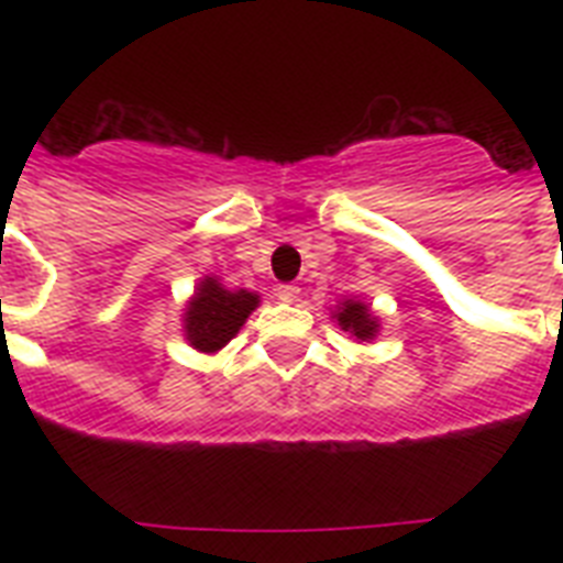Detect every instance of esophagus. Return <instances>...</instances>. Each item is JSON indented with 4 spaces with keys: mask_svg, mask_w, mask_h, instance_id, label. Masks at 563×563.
<instances>
[{
    "mask_svg": "<svg viewBox=\"0 0 563 563\" xmlns=\"http://www.w3.org/2000/svg\"><path fill=\"white\" fill-rule=\"evenodd\" d=\"M300 295V289L295 286V283H283V286H277V298L283 300V303H295Z\"/></svg>",
    "mask_w": 563,
    "mask_h": 563,
    "instance_id": "esophagus-1",
    "label": "esophagus"
}]
</instances>
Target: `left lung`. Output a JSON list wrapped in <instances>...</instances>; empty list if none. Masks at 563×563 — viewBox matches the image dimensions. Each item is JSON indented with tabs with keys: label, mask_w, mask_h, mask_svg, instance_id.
Returning a JSON list of instances; mask_svg holds the SVG:
<instances>
[{
	"label": "left lung",
	"mask_w": 563,
	"mask_h": 563,
	"mask_svg": "<svg viewBox=\"0 0 563 563\" xmlns=\"http://www.w3.org/2000/svg\"><path fill=\"white\" fill-rule=\"evenodd\" d=\"M330 318H335V324L342 327L344 333H351L356 342H374L379 335V318L365 300L344 298L339 307L330 309Z\"/></svg>",
	"instance_id": "left-lung-1"
}]
</instances>
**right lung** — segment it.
I'll use <instances>...</instances> for the list:
<instances>
[{
  "instance_id": "add662e5",
  "label": "right lung",
  "mask_w": 563,
  "mask_h": 563,
  "mask_svg": "<svg viewBox=\"0 0 563 563\" xmlns=\"http://www.w3.org/2000/svg\"><path fill=\"white\" fill-rule=\"evenodd\" d=\"M260 307V295L247 289H228L219 277H203L184 309V339L198 353H219L242 330L247 316Z\"/></svg>"
}]
</instances>
